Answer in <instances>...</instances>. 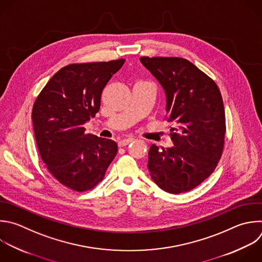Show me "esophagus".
<instances>
[{
	"label": "esophagus",
	"instance_id": "obj_1",
	"mask_svg": "<svg viewBox=\"0 0 262 262\" xmlns=\"http://www.w3.org/2000/svg\"><path fill=\"white\" fill-rule=\"evenodd\" d=\"M135 139L134 138H128V139H124V140H121L118 142V146L119 147H125L127 146L128 144H130L132 142H134Z\"/></svg>",
	"mask_w": 262,
	"mask_h": 262
}]
</instances>
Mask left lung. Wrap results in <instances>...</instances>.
Instances as JSON below:
<instances>
[{
	"instance_id": "8db88e82",
	"label": "left lung",
	"mask_w": 262,
	"mask_h": 262,
	"mask_svg": "<svg viewBox=\"0 0 262 262\" xmlns=\"http://www.w3.org/2000/svg\"><path fill=\"white\" fill-rule=\"evenodd\" d=\"M166 98V120L173 146L150 147L148 169L162 190L179 194L204 182L216 168L224 147L225 113L218 86L182 57L140 58Z\"/></svg>"
}]
</instances>
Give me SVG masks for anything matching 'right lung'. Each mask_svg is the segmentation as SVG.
Masks as SVG:
<instances>
[{"mask_svg": "<svg viewBox=\"0 0 262 262\" xmlns=\"http://www.w3.org/2000/svg\"><path fill=\"white\" fill-rule=\"evenodd\" d=\"M124 61L66 66L35 101L32 119L41 158L51 175L72 190L93 189L117 154L116 142L86 134L84 123L99 112L104 87Z\"/></svg>", "mask_w": 262, "mask_h": 262, "instance_id": "right-lung-1", "label": "right lung"}]
</instances>
